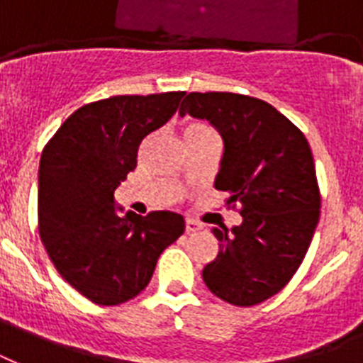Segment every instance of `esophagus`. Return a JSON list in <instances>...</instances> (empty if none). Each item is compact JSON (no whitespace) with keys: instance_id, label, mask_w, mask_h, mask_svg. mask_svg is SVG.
<instances>
[{"instance_id":"obj_1","label":"esophagus","mask_w":363,"mask_h":363,"mask_svg":"<svg viewBox=\"0 0 363 363\" xmlns=\"http://www.w3.org/2000/svg\"><path fill=\"white\" fill-rule=\"evenodd\" d=\"M201 230V223L195 220H185V233H193V231Z\"/></svg>"}]
</instances>
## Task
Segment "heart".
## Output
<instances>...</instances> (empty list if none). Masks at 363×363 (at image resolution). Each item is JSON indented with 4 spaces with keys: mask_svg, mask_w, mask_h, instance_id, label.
Listing matches in <instances>:
<instances>
[{
    "mask_svg": "<svg viewBox=\"0 0 363 363\" xmlns=\"http://www.w3.org/2000/svg\"><path fill=\"white\" fill-rule=\"evenodd\" d=\"M211 128L204 126V124H193L189 130H187V133H201V132H208Z\"/></svg>",
    "mask_w": 363,
    "mask_h": 363,
    "instance_id": "obj_1",
    "label": "heart"
}]
</instances>
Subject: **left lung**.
<instances>
[{"label":"left lung","mask_w":363,"mask_h":363,"mask_svg":"<svg viewBox=\"0 0 363 363\" xmlns=\"http://www.w3.org/2000/svg\"><path fill=\"white\" fill-rule=\"evenodd\" d=\"M208 120L222 133L214 187L243 216L214 228L218 256L203 269L212 293L233 306L277 295L296 274L320 220L321 195L304 133L269 103L230 91H193L179 114Z\"/></svg>","instance_id":"obj_1"}]
</instances>
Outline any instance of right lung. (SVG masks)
Segmentation results:
<instances>
[{
    "label": "right lung",
    "mask_w": 363,
    "mask_h": 363,
    "mask_svg": "<svg viewBox=\"0 0 363 363\" xmlns=\"http://www.w3.org/2000/svg\"><path fill=\"white\" fill-rule=\"evenodd\" d=\"M184 95H116L88 103L43 147L40 239L62 279L99 306L140 295L160 252L185 230L176 212L114 211V189L138 166L141 141L164 126Z\"/></svg>",
    "instance_id": "1"
}]
</instances>
